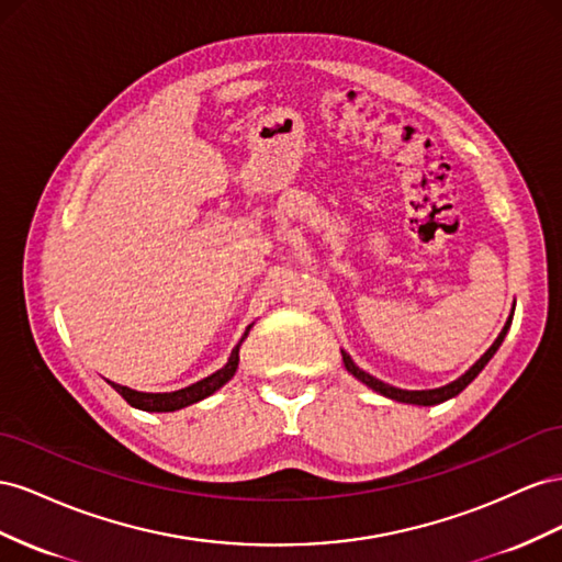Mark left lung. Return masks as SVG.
Returning a JSON list of instances; mask_svg holds the SVG:
<instances>
[{
    "label": "left lung",
    "mask_w": 562,
    "mask_h": 562,
    "mask_svg": "<svg viewBox=\"0 0 562 562\" xmlns=\"http://www.w3.org/2000/svg\"><path fill=\"white\" fill-rule=\"evenodd\" d=\"M510 323H513V313L508 315L504 329L499 331V336H496L494 344L483 352V356H480L459 379H454L452 383H447V386H440V389H428V391H405V389H395V386H391V383H383V381H379L376 376H372V374H367L364 370H360V367H358L356 362H352V358L348 356L346 350H341V358H344V367H346V370H348L352 376H356L358 381H362L364 386H370L372 391L381 393L383 397H391V400H395V403H405V405L430 407V405H440V403H445V400H450V397H457L463 389L469 386V383H471L480 372L485 370V364L494 358V352L499 350V346H502V341H504V336H506L508 329H510Z\"/></svg>",
    "instance_id": "1"
}]
</instances>
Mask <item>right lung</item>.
<instances>
[{
	"label": "right lung",
	"instance_id": "add662e5",
	"mask_svg": "<svg viewBox=\"0 0 562 562\" xmlns=\"http://www.w3.org/2000/svg\"><path fill=\"white\" fill-rule=\"evenodd\" d=\"M251 327H254V323L245 329L243 339H239V344L233 348L228 362L223 364L221 370H216L214 374L204 376L195 383H190V386H186V389L171 391V393H143V391H134L130 386H120V383H115V381H108V383L126 400V403L136 409H143V412H176V409H183L188 405H195V403H200V400L214 395L218 389L226 386V383L235 376L237 364H239V346H243V341L247 339Z\"/></svg>",
	"mask_w": 562,
	"mask_h": 562
}]
</instances>
